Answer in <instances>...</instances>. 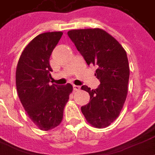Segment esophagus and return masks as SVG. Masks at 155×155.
I'll return each mask as SVG.
<instances>
[{
	"mask_svg": "<svg viewBox=\"0 0 155 155\" xmlns=\"http://www.w3.org/2000/svg\"><path fill=\"white\" fill-rule=\"evenodd\" d=\"M73 89H74V91H79L81 87L79 86V85H75V84H73Z\"/></svg>",
	"mask_w": 155,
	"mask_h": 155,
	"instance_id": "obj_1",
	"label": "esophagus"
}]
</instances>
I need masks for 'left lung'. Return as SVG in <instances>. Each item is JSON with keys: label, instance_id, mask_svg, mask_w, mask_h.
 Listing matches in <instances>:
<instances>
[{"label": "left lung", "instance_id": "8db88e82", "mask_svg": "<svg viewBox=\"0 0 155 155\" xmlns=\"http://www.w3.org/2000/svg\"><path fill=\"white\" fill-rule=\"evenodd\" d=\"M67 34L88 65H97L94 75L101 81L95 90L82 85L81 89L87 91L91 100L81 107V111L91 125L109 126L119 116L126 100L130 77L126 51L101 29L71 30Z\"/></svg>", "mask_w": 155, "mask_h": 155}]
</instances>
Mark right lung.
<instances>
[{"mask_svg": "<svg viewBox=\"0 0 155 155\" xmlns=\"http://www.w3.org/2000/svg\"><path fill=\"white\" fill-rule=\"evenodd\" d=\"M61 31L40 34L29 43L19 59L15 84L20 101L29 118L41 130H52L63 119L64 108L73 87L50 85V57L61 40Z\"/></svg>", "mask_w": 155, "mask_h": 155, "instance_id": "right-lung-1", "label": "right lung"}]
</instances>
